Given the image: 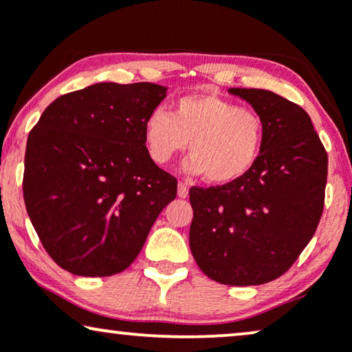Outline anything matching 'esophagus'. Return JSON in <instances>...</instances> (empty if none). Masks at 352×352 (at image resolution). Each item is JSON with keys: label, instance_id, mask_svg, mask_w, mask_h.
<instances>
[{"label": "esophagus", "instance_id": "obj_1", "mask_svg": "<svg viewBox=\"0 0 352 352\" xmlns=\"http://www.w3.org/2000/svg\"><path fill=\"white\" fill-rule=\"evenodd\" d=\"M177 197H179V199H186V197H189V189H187L184 182H179V184H177Z\"/></svg>", "mask_w": 352, "mask_h": 352}]
</instances>
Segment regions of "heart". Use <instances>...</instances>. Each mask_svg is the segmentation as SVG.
<instances>
[{
    "label": "heart",
    "instance_id": "1",
    "mask_svg": "<svg viewBox=\"0 0 352 352\" xmlns=\"http://www.w3.org/2000/svg\"><path fill=\"white\" fill-rule=\"evenodd\" d=\"M151 158L166 165L189 147V175H205L216 186L232 184L256 165L264 142L261 115L210 93L182 96L173 112L157 107L144 122Z\"/></svg>",
    "mask_w": 352,
    "mask_h": 352
}]
</instances>
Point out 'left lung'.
Wrapping results in <instances>:
<instances>
[{"instance_id": "8db88e82", "label": "left lung", "mask_w": 352, "mask_h": 352, "mask_svg": "<svg viewBox=\"0 0 352 352\" xmlns=\"http://www.w3.org/2000/svg\"><path fill=\"white\" fill-rule=\"evenodd\" d=\"M229 93L261 115L263 148L242 179L189 190V245L213 280L261 285L285 274L314 235L324 210L329 157L300 105L267 89Z\"/></svg>"}]
</instances>
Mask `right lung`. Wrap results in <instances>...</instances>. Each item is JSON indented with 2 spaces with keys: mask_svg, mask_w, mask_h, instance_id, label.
I'll list each match as a JSON object with an SVG mask.
<instances>
[{
  "mask_svg": "<svg viewBox=\"0 0 352 352\" xmlns=\"http://www.w3.org/2000/svg\"><path fill=\"white\" fill-rule=\"evenodd\" d=\"M153 83H96L47 105L27 139L23 200L47 254L75 276L126 269L176 199L177 181L144 142L166 98Z\"/></svg>",
  "mask_w": 352,
  "mask_h": 352,
  "instance_id": "right-lung-1",
  "label": "right lung"
}]
</instances>
